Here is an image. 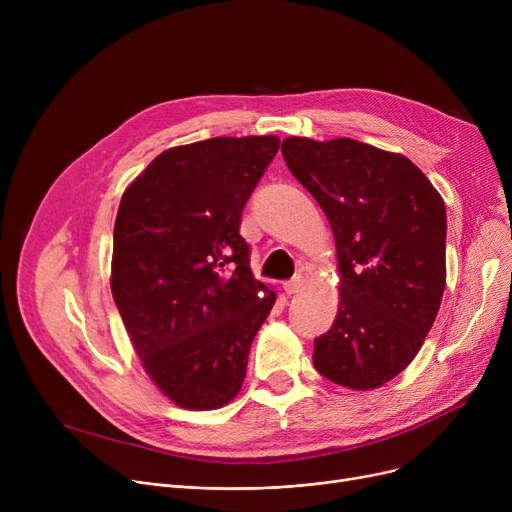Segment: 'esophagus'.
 <instances>
[{
    "label": "esophagus",
    "mask_w": 512,
    "mask_h": 512,
    "mask_svg": "<svg viewBox=\"0 0 512 512\" xmlns=\"http://www.w3.org/2000/svg\"><path fill=\"white\" fill-rule=\"evenodd\" d=\"M301 288H303V276H294L290 282L284 284L286 294H297V292H301Z\"/></svg>",
    "instance_id": "obj_1"
}]
</instances>
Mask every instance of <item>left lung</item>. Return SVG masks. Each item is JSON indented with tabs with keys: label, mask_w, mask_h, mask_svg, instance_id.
I'll use <instances>...</instances> for the list:
<instances>
[{
	"label": "left lung",
	"mask_w": 512,
	"mask_h": 512,
	"mask_svg": "<svg viewBox=\"0 0 512 512\" xmlns=\"http://www.w3.org/2000/svg\"><path fill=\"white\" fill-rule=\"evenodd\" d=\"M288 170L324 209L336 240L340 303L315 338L326 380L373 390L405 369L432 330L446 286V207L400 153L353 139L282 141Z\"/></svg>",
	"instance_id": "obj_1"
}]
</instances>
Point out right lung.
Returning a JSON list of instances; mask_svg holds the SVG:
<instances>
[{
	"label": "right lung",
	"instance_id": "right-lung-1",
	"mask_svg": "<svg viewBox=\"0 0 512 512\" xmlns=\"http://www.w3.org/2000/svg\"><path fill=\"white\" fill-rule=\"evenodd\" d=\"M278 147L270 134L172 147L122 195L112 294L147 375L182 409L238 394L276 303L251 272L240 218Z\"/></svg>",
	"mask_w": 512,
	"mask_h": 512
}]
</instances>
